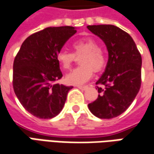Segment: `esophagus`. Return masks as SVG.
I'll return each instance as SVG.
<instances>
[{
	"label": "esophagus",
	"instance_id": "1",
	"mask_svg": "<svg viewBox=\"0 0 154 154\" xmlns=\"http://www.w3.org/2000/svg\"><path fill=\"white\" fill-rule=\"evenodd\" d=\"M77 87L78 88V89H80V90H85L87 88H88L87 86H80V85H78V86H77Z\"/></svg>",
	"mask_w": 154,
	"mask_h": 154
}]
</instances>
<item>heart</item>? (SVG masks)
<instances>
[{"label": "heart", "instance_id": "heart-1", "mask_svg": "<svg viewBox=\"0 0 154 154\" xmlns=\"http://www.w3.org/2000/svg\"><path fill=\"white\" fill-rule=\"evenodd\" d=\"M74 53L67 50H61L57 55V62L60 66L68 70L76 60V56L81 58V65L65 77V82L70 85L85 84L93 75V70L98 72L105 67L107 57L105 52L99 47L97 41L91 38H82L72 44Z\"/></svg>", "mask_w": 154, "mask_h": 154}]
</instances>
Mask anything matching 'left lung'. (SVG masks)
I'll return each instance as SVG.
<instances>
[{"mask_svg": "<svg viewBox=\"0 0 154 154\" xmlns=\"http://www.w3.org/2000/svg\"><path fill=\"white\" fill-rule=\"evenodd\" d=\"M87 28L103 41L109 60L96 84L98 97L88 107L95 116L111 119L131 105L141 84V55L130 35L113 25H94Z\"/></svg>", "mask_w": 154, "mask_h": 154, "instance_id": "obj_1", "label": "left lung"}]
</instances>
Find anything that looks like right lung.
I'll use <instances>...</instances> for the list:
<instances>
[{"instance_id": "add662e5", "label": "right lung", "mask_w": 154, "mask_h": 154, "mask_svg": "<svg viewBox=\"0 0 154 154\" xmlns=\"http://www.w3.org/2000/svg\"><path fill=\"white\" fill-rule=\"evenodd\" d=\"M76 32L73 26L47 27L21 45L14 61L13 87L20 103L32 116L51 119L63 109L73 87L56 83L63 77L57 55Z\"/></svg>"}]
</instances>
